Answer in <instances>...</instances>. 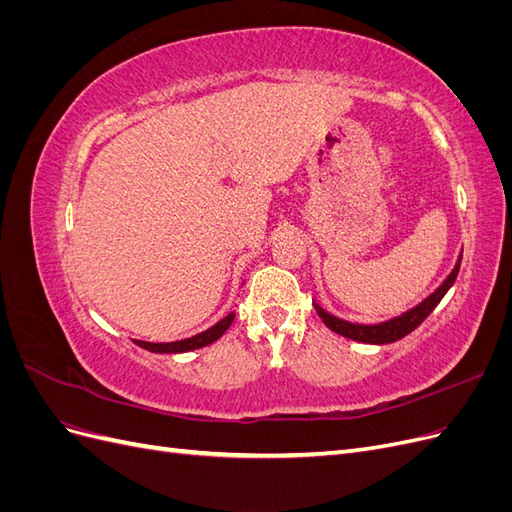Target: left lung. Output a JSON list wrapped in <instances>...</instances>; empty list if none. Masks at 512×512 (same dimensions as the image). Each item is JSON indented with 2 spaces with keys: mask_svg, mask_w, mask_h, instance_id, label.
Segmentation results:
<instances>
[{
  "mask_svg": "<svg viewBox=\"0 0 512 512\" xmlns=\"http://www.w3.org/2000/svg\"><path fill=\"white\" fill-rule=\"evenodd\" d=\"M459 265H461V260L455 265L453 273L446 277V282L436 292L429 294V297L421 305H416L414 309H410V312L401 314V316H397L389 322L352 324V322L339 320V318L327 314L320 305H316V312L324 320V324H327L331 331H335L339 335L356 339V342H365V344H391V342H397V339H401V337H406L408 333H412L418 327V324H421L433 312V309L438 307V303L442 301V297L448 292V288L455 284L457 273H459Z\"/></svg>",
  "mask_w": 512,
  "mask_h": 512,
  "instance_id": "left-lung-1",
  "label": "left lung"
}]
</instances>
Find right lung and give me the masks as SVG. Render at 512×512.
Wrapping results in <instances>:
<instances>
[{
    "instance_id": "1",
    "label": "right lung",
    "mask_w": 512,
    "mask_h": 512,
    "mask_svg": "<svg viewBox=\"0 0 512 512\" xmlns=\"http://www.w3.org/2000/svg\"><path fill=\"white\" fill-rule=\"evenodd\" d=\"M232 320H235V312H230L226 318H222L215 327L207 329L205 333H198L194 337H188V339H181V342H168V344H151V342H141V339H136V344L149 350V352H188V350H196V348H203V346H209L213 344L215 339H220L228 327L232 324Z\"/></svg>"
}]
</instances>
